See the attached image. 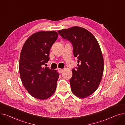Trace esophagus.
Wrapping results in <instances>:
<instances>
[{"label": "esophagus", "instance_id": "1", "mask_svg": "<svg viewBox=\"0 0 125 125\" xmlns=\"http://www.w3.org/2000/svg\"><path fill=\"white\" fill-rule=\"evenodd\" d=\"M58 72L59 73H62L63 72V69H60V68H59L58 69Z\"/></svg>", "mask_w": 125, "mask_h": 125}]
</instances>
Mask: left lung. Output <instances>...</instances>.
Instances as JSON below:
<instances>
[{"label":"left lung","instance_id":"obj_1","mask_svg":"<svg viewBox=\"0 0 125 125\" xmlns=\"http://www.w3.org/2000/svg\"><path fill=\"white\" fill-rule=\"evenodd\" d=\"M62 38L73 45L77 57L76 69H73L70 80L71 91L77 97L84 98L92 94L101 82L104 70L102 52L95 36L87 29L74 26L58 31Z\"/></svg>","mask_w":125,"mask_h":125}]
</instances>
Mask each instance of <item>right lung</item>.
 I'll list each match as a JSON object with an SVG mask.
<instances>
[{
	"label": "right lung",
	"mask_w": 125,
	"mask_h": 125,
	"mask_svg": "<svg viewBox=\"0 0 125 125\" xmlns=\"http://www.w3.org/2000/svg\"><path fill=\"white\" fill-rule=\"evenodd\" d=\"M58 37L56 31H39L31 35L21 52L19 69L23 86L38 99H47L55 93L59 74L43 67L50 59V50Z\"/></svg>",
	"instance_id": "obj_1"
}]
</instances>
